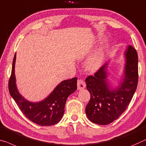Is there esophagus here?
Returning <instances> with one entry per match:
<instances>
[{
  "mask_svg": "<svg viewBox=\"0 0 146 146\" xmlns=\"http://www.w3.org/2000/svg\"><path fill=\"white\" fill-rule=\"evenodd\" d=\"M77 86H78V90H81V89H84V88H85V87H86V83L84 82V80L80 79V80H78Z\"/></svg>",
  "mask_w": 146,
  "mask_h": 146,
  "instance_id": "34e87169",
  "label": "esophagus"
}]
</instances>
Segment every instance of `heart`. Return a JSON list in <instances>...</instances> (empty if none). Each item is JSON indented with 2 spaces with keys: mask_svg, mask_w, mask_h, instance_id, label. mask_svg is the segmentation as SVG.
Masks as SVG:
<instances>
[{
  "mask_svg": "<svg viewBox=\"0 0 146 146\" xmlns=\"http://www.w3.org/2000/svg\"><path fill=\"white\" fill-rule=\"evenodd\" d=\"M103 59L102 51L100 50L93 55L86 63V69L89 71H93L97 69L102 63Z\"/></svg>",
  "mask_w": 146,
  "mask_h": 146,
  "instance_id": "obj_1",
  "label": "heart"
}]
</instances>
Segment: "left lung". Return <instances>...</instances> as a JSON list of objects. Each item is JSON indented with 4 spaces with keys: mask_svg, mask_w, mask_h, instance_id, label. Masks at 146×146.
<instances>
[{
    "mask_svg": "<svg viewBox=\"0 0 146 146\" xmlns=\"http://www.w3.org/2000/svg\"><path fill=\"white\" fill-rule=\"evenodd\" d=\"M124 55L123 75L115 88L108 82V62L95 75L86 79L87 89L91 95L86 113L91 122L102 125L112 123L125 111L133 98L138 85V53L133 46H129Z\"/></svg>",
    "mask_w": 146,
    "mask_h": 146,
    "instance_id": "obj_1",
    "label": "left lung"
}]
</instances>
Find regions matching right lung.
<instances>
[{
	"label": "right lung",
	"instance_id": "add662e5",
	"mask_svg": "<svg viewBox=\"0 0 146 146\" xmlns=\"http://www.w3.org/2000/svg\"><path fill=\"white\" fill-rule=\"evenodd\" d=\"M16 53L12 63V73L8 83L10 95L23 113L31 121L41 126H50L59 123L64 112L67 98L77 89V78L64 80L57 86L49 96L40 102L25 99L16 86L15 64Z\"/></svg>",
	"mask_w": 146,
	"mask_h": 146
}]
</instances>
